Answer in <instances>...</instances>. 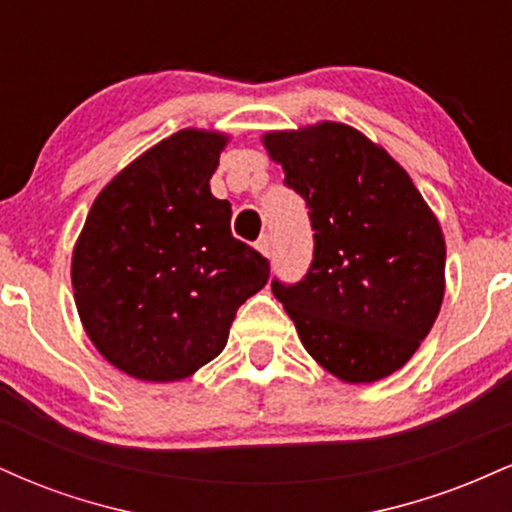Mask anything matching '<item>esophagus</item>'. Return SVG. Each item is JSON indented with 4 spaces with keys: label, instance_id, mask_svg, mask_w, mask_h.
<instances>
[{
    "label": "esophagus",
    "instance_id": "esophagus-1",
    "mask_svg": "<svg viewBox=\"0 0 512 512\" xmlns=\"http://www.w3.org/2000/svg\"><path fill=\"white\" fill-rule=\"evenodd\" d=\"M255 248L260 250L264 257H269V255H272V240H269V236H262V238L255 243Z\"/></svg>",
    "mask_w": 512,
    "mask_h": 512
}]
</instances>
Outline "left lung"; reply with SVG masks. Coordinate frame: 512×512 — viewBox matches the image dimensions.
<instances>
[{
  "label": "left lung",
  "instance_id": "1",
  "mask_svg": "<svg viewBox=\"0 0 512 512\" xmlns=\"http://www.w3.org/2000/svg\"><path fill=\"white\" fill-rule=\"evenodd\" d=\"M308 204L313 262L272 281L310 356L344 383H375L414 356L445 293V238L383 146L342 122L262 137Z\"/></svg>",
  "mask_w": 512,
  "mask_h": 512
}]
</instances>
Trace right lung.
<instances>
[{
  "label": "right lung",
  "mask_w": 512,
  "mask_h": 512,
  "mask_svg": "<svg viewBox=\"0 0 512 512\" xmlns=\"http://www.w3.org/2000/svg\"><path fill=\"white\" fill-rule=\"evenodd\" d=\"M228 137L180 129L115 175L74 245L84 330L132 378L173 383L216 358L269 262L231 233L209 180Z\"/></svg>",
  "instance_id": "1"
}]
</instances>
